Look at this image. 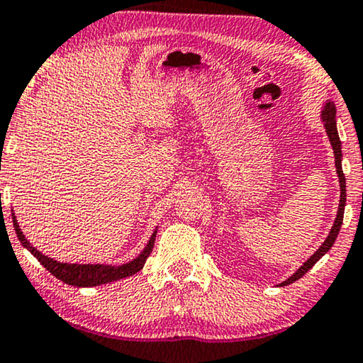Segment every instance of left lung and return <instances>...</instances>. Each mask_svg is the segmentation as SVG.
Returning a JSON list of instances; mask_svg holds the SVG:
<instances>
[{"label":"left lung","instance_id":"1","mask_svg":"<svg viewBox=\"0 0 363 363\" xmlns=\"http://www.w3.org/2000/svg\"><path fill=\"white\" fill-rule=\"evenodd\" d=\"M320 118H323V123H324V128H326V133H328V138L331 141V147H333V152H335V165H336V174H338L340 177V208H338V215H336V220H335V225H333L331 232H329L328 239L324 240L323 245L315 251L312 256L307 259L301 268L297 269L289 280H285L281 283V286L285 285H290V283L301 280V278L306 274L312 266L318 262L320 257L326 254L329 249L333 247V244H335L336 237L340 234V228H341V223H343V213H345V205H347V182H345V174H343V169H341V141H340V135H338V129H336V107L333 102H326V106H324L323 109V114H320Z\"/></svg>","mask_w":363,"mask_h":363}]
</instances>
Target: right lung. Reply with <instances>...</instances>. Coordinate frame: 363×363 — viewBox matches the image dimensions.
I'll return each mask as SVG.
<instances>
[{"instance_id": "obj_1", "label": "right lung", "mask_w": 363, "mask_h": 363, "mask_svg": "<svg viewBox=\"0 0 363 363\" xmlns=\"http://www.w3.org/2000/svg\"><path fill=\"white\" fill-rule=\"evenodd\" d=\"M13 227H15L16 235H18V240L23 244V247H27L28 251L34 254L37 259H39L40 264H43L49 273L54 274L57 280L65 281L66 285H73V286H97V285H104V283L116 281V280H121V278H126V277H131V274L138 273L145 266V261L148 259L150 252H152L153 244H155V235H157V232H153V235L150 237L147 247L143 249V252H141L136 259L126 262V264H121V266L69 264V262H60L56 259H51V257L44 256L43 252L37 251L35 247H32L30 242L23 237V232L20 230L15 215H13Z\"/></svg>"}]
</instances>
